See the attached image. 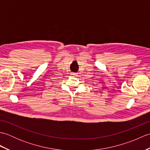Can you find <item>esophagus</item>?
Masks as SVG:
<instances>
[{"instance_id":"1","label":"esophagus","mask_w":150,"mask_h":150,"mask_svg":"<svg viewBox=\"0 0 150 150\" xmlns=\"http://www.w3.org/2000/svg\"><path fill=\"white\" fill-rule=\"evenodd\" d=\"M71 75L72 77H77L78 73H71Z\"/></svg>"}]
</instances>
